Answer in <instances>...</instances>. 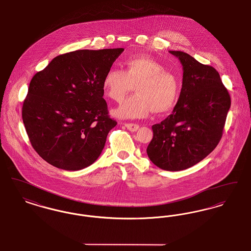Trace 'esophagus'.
Listing matches in <instances>:
<instances>
[{
	"mask_svg": "<svg viewBox=\"0 0 251 251\" xmlns=\"http://www.w3.org/2000/svg\"><path fill=\"white\" fill-rule=\"evenodd\" d=\"M126 128L131 131H136L139 129V125L135 124V123H127L125 124Z\"/></svg>",
	"mask_w": 251,
	"mask_h": 251,
	"instance_id": "1",
	"label": "esophagus"
}]
</instances>
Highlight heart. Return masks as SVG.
<instances>
[{
  "label": "heart",
  "mask_w": 251,
  "mask_h": 251,
  "mask_svg": "<svg viewBox=\"0 0 251 251\" xmlns=\"http://www.w3.org/2000/svg\"><path fill=\"white\" fill-rule=\"evenodd\" d=\"M124 65L125 71L109 69L102 80L105 94L115 101H121L135 85L136 94L127 98L114 111L116 117L142 119L152 110L162 113L175 104L179 82L163 64L150 57H132L125 60Z\"/></svg>",
  "instance_id": "heart-1"
}]
</instances>
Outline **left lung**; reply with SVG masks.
Segmentation results:
<instances>
[{
	"label": "left lung",
	"instance_id": "8db88e82",
	"mask_svg": "<svg viewBox=\"0 0 251 251\" xmlns=\"http://www.w3.org/2000/svg\"><path fill=\"white\" fill-rule=\"evenodd\" d=\"M169 52L182 66V86L171 115L152 126L147 153L156 167L179 171L201 162L219 143L230 97L213 67L183 51Z\"/></svg>",
	"mask_w": 251,
	"mask_h": 251
}]
</instances>
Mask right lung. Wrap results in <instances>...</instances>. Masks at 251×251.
<instances>
[{"label": "right lung", "mask_w": 251, "mask_h": 251, "mask_svg": "<svg viewBox=\"0 0 251 251\" xmlns=\"http://www.w3.org/2000/svg\"><path fill=\"white\" fill-rule=\"evenodd\" d=\"M123 50L61 54L31 80L23 120L33 148L51 166L80 170L100 155L108 132L117 125L108 116L102 80Z\"/></svg>", "instance_id": "right-lung-1"}]
</instances>
